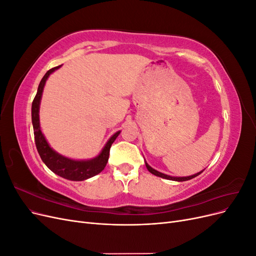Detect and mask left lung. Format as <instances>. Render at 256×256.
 Listing matches in <instances>:
<instances>
[{
    "label": "left lung",
    "mask_w": 256,
    "mask_h": 256,
    "mask_svg": "<svg viewBox=\"0 0 256 256\" xmlns=\"http://www.w3.org/2000/svg\"><path fill=\"white\" fill-rule=\"evenodd\" d=\"M145 164H146V168H147V170H148V171H150L152 174L156 175V176H159V177H162V178H166V180H175V182H186V180H192V178L196 177L198 175H200V173L203 172V171H202V172H198V173H196V174H194V175L187 176V177H173V176H168V175H166V174H164V173H160V172L156 171V170H154L152 168H150L148 164H147L146 162H145Z\"/></svg>",
    "instance_id": "obj_1"
}]
</instances>
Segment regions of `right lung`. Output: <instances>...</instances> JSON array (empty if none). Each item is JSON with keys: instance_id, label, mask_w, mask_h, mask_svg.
<instances>
[{"instance_id": "1", "label": "right lung", "mask_w": 256, "mask_h": 256, "mask_svg": "<svg viewBox=\"0 0 256 256\" xmlns=\"http://www.w3.org/2000/svg\"><path fill=\"white\" fill-rule=\"evenodd\" d=\"M60 66L51 68L50 70L46 72L44 78L42 79L40 85H38L37 94L33 100L32 104V122L34 128V136H35V144L36 148L38 150V154L44 161V164L47 166L53 173L56 175L66 178L69 180L74 182H81L85 180L88 178H90L99 174L102 170L106 168V162L109 160L110 154V148L113 142L116 140V138L118 136L120 131L114 134L110 140L106 142L104 150H102L98 156L94 159L90 160H72L62 156L56 150H53L50 145L48 144L46 138L44 136L42 130H40V99L42 95L44 86L46 84V81L49 78V76L58 69Z\"/></svg>"}]
</instances>
